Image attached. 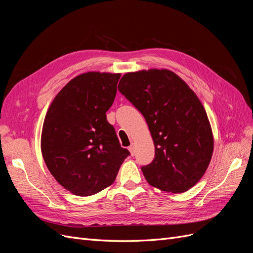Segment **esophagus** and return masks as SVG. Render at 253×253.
Wrapping results in <instances>:
<instances>
[{"instance_id":"obj_1","label":"esophagus","mask_w":253,"mask_h":253,"mask_svg":"<svg viewBox=\"0 0 253 253\" xmlns=\"http://www.w3.org/2000/svg\"><path fill=\"white\" fill-rule=\"evenodd\" d=\"M128 151H129V153H131V155L134 156V155H135V145H134V144L129 145V147H128Z\"/></svg>"}]
</instances>
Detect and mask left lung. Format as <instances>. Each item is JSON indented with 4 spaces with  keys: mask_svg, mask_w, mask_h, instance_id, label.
Here are the masks:
<instances>
[{
    "mask_svg": "<svg viewBox=\"0 0 253 253\" xmlns=\"http://www.w3.org/2000/svg\"><path fill=\"white\" fill-rule=\"evenodd\" d=\"M118 90L147 121L155 145L153 162L141 168L151 186L181 193L200 181L213 153L210 122L200 99L169 70L126 73Z\"/></svg>",
    "mask_w": 253,
    "mask_h": 253,
    "instance_id": "8db88e82",
    "label": "left lung"
}]
</instances>
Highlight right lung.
Instances as JSON below:
<instances>
[{
    "instance_id": "add662e5",
    "label": "right lung",
    "mask_w": 253,
    "mask_h": 253,
    "mask_svg": "<svg viewBox=\"0 0 253 253\" xmlns=\"http://www.w3.org/2000/svg\"><path fill=\"white\" fill-rule=\"evenodd\" d=\"M120 76L99 72L77 76L59 91L45 116L44 162L60 185L75 195L89 196L111 186L129 155L105 115Z\"/></svg>"
}]
</instances>
